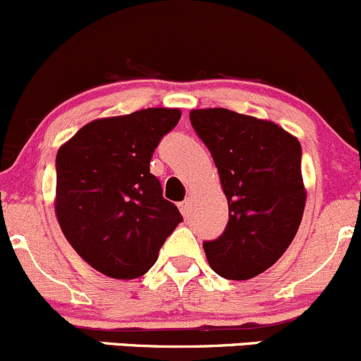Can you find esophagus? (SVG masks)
Instances as JSON below:
<instances>
[{
    "instance_id": "1",
    "label": "esophagus",
    "mask_w": 361,
    "mask_h": 361,
    "mask_svg": "<svg viewBox=\"0 0 361 361\" xmlns=\"http://www.w3.org/2000/svg\"><path fill=\"white\" fill-rule=\"evenodd\" d=\"M179 208H180V214L184 215V217H188V215L191 214V202H189V200H184V202L179 203Z\"/></svg>"
}]
</instances>
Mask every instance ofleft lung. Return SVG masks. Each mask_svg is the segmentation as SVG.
<instances>
[{
    "label": "left lung",
    "instance_id": "8db88e82",
    "mask_svg": "<svg viewBox=\"0 0 361 361\" xmlns=\"http://www.w3.org/2000/svg\"><path fill=\"white\" fill-rule=\"evenodd\" d=\"M189 120L214 158L229 207L224 233L203 243L208 264L228 280L257 276L283 255L302 221L299 140L273 121L224 107L192 109Z\"/></svg>",
    "mask_w": 361,
    "mask_h": 361
}]
</instances>
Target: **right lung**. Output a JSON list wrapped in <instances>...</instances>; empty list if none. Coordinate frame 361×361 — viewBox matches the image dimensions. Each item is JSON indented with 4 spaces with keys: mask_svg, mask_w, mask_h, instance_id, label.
<instances>
[{
    "mask_svg": "<svg viewBox=\"0 0 361 361\" xmlns=\"http://www.w3.org/2000/svg\"><path fill=\"white\" fill-rule=\"evenodd\" d=\"M179 120L169 107L100 118L59 149L57 221L78 255L106 276H142L182 222L149 172L159 140Z\"/></svg>",
    "mask_w": 361,
    "mask_h": 361,
    "instance_id": "add662e5",
    "label": "right lung"
}]
</instances>
